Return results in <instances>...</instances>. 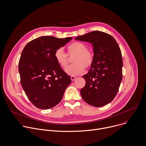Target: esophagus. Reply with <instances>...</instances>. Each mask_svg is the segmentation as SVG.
<instances>
[{
  "instance_id": "34e87169",
  "label": "esophagus",
  "mask_w": 146,
  "mask_h": 146,
  "mask_svg": "<svg viewBox=\"0 0 146 146\" xmlns=\"http://www.w3.org/2000/svg\"><path fill=\"white\" fill-rule=\"evenodd\" d=\"M70 78H71L72 81H74L76 78V77H75V76H71Z\"/></svg>"
}]
</instances>
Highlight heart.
Instances as JSON below:
<instances>
[{
	"mask_svg": "<svg viewBox=\"0 0 146 146\" xmlns=\"http://www.w3.org/2000/svg\"><path fill=\"white\" fill-rule=\"evenodd\" d=\"M67 54L64 52L62 48H58L55 51L54 57L59 65L63 69H65L69 62V56L75 55L72 59L74 63L68 67L66 72L72 76H78L85 70V67L90 68L94 62V53L88 50L86 44L78 41H75L69 44L67 47Z\"/></svg>",
	"mask_w": 146,
	"mask_h": 146,
	"instance_id": "1",
	"label": "heart"
}]
</instances>
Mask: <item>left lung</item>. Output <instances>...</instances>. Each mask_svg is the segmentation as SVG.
I'll list each match as a JSON object with an SVG mask.
<instances>
[{"label": "left lung", "instance_id": "8db88e82", "mask_svg": "<svg viewBox=\"0 0 146 146\" xmlns=\"http://www.w3.org/2000/svg\"><path fill=\"white\" fill-rule=\"evenodd\" d=\"M75 39L91 43L94 54L93 66L82 76L85 86L81 89V95L90 106H104L113 100L122 80L120 48L112 36L100 31L88 33Z\"/></svg>", "mask_w": 146, "mask_h": 146}]
</instances>
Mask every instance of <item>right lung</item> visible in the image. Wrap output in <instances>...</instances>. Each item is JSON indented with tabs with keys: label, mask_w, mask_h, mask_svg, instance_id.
I'll use <instances>...</instances> for the list:
<instances>
[{
	"label": "right lung",
	"mask_w": 146,
	"mask_h": 146,
	"mask_svg": "<svg viewBox=\"0 0 146 146\" xmlns=\"http://www.w3.org/2000/svg\"><path fill=\"white\" fill-rule=\"evenodd\" d=\"M72 39L42 36L29 42L23 48L18 66L21 83L28 99L38 108L47 110L57 106L72 82L54 57L57 48Z\"/></svg>",
	"instance_id": "right-lung-1"
}]
</instances>
